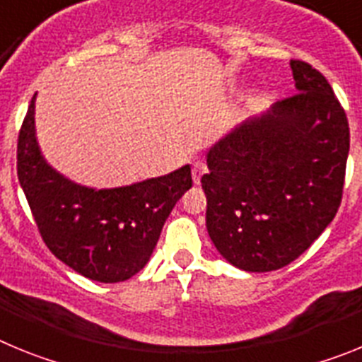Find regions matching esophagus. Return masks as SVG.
<instances>
[{
    "mask_svg": "<svg viewBox=\"0 0 362 362\" xmlns=\"http://www.w3.org/2000/svg\"><path fill=\"white\" fill-rule=\"evenodd\" d=\"M206 165H204L203 161H194V165H192V179H194V183L199 185L201 183V177H203V174H206Z\"/></svg>",
    "mask_w": 362,
    "mask_h": 362,
    "instance_id": "1",
    "label": "esophagus"
}]
</instances>
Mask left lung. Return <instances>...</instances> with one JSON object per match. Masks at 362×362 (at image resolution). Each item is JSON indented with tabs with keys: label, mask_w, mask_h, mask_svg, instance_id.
I'll list each match as a JSON object with an SVG mask.
<instances>
[{
	"label": "left lung",
	"mask_w": 362,
	"mask_h": 362,
	"mask_svg": "<svg viewBox=\"0 0 362 362\" xmlns=\"http://www.w3.org/2000/svg\"><path fill=\"white\" fill-rule=\"evenodd\" d=\"M297 92L226 134L206 156V230L246 272L286 267L330 225L343 199L350 129L319 70L290 59Z\"/></svg>",
	"instance_id": "1"
}]
</instances>
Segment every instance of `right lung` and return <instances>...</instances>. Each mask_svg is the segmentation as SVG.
<instances>
[{
    "mask_svg": "<svg viewBox=\"0 0 362 362\" xmlns=\"http://www.w3.org/2000/svg\"><path fill=\"white\" fill-rule=\"evenodd\" d=\"M34 101L18 137V179L45 245L99 283L127 281L148 263L166 217L192 187L190 165L130 187L94 190L57 174L40 152Z\"/></svg>",
    "mask_w": 362,
    "mask_h": 362,
    "instance_id": "add662e5",
    "label": "right lung"
}]
</instances>
